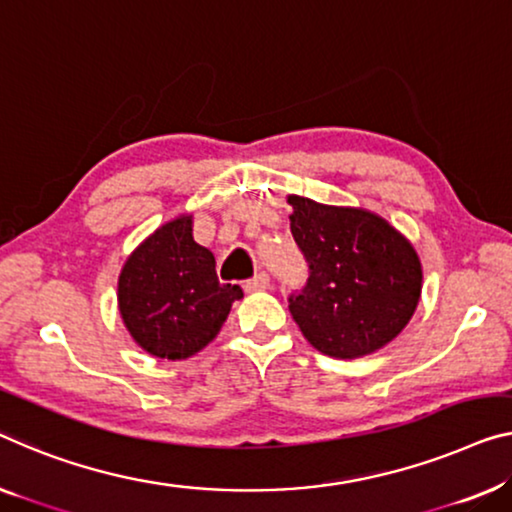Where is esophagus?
Returning <instances> with one entry per match:
<instances>
[{
	"instance_id": "34e87169",
	"label": "esophagus",
	"mask_w": 512,
	"mask_h": 512,
	"mask_svg": "<svg viewBox=\"0 0 512 512\" xmlns=\"http://www.w3.org/2000/svg\"><path fill=\"white\" fill-rule=\"evenodd\" d=\"M269 287H271L269 273H257L253 280H246V285H243L246 292H264V289H269Z\"/></svg>"
}]
</instances>
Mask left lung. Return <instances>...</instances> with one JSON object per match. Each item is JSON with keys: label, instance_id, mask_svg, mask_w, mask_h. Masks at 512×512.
Masks as SVG:
<instances>
[{"label": "left lung", "instance_id": "left-lung-1", "mask_svg": "<svg viewBox=\"0 0 512 512\" xmlns=\"http://www.w3.org/2000/svg\"><path fill=\"white\" fill-rule=\"evenodd\" d=\"M294 241L310 278L289 312L317 352L352 361L398 338L421 301L416 248L386 218L289 195Z\"/></svg>", "mask_w": 512, "mask_h": 512}]
</instances>
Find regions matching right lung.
I'll list each match as a JSON object with an SVG mask.
<instances>
[{"label": "right lung", "instance_id": "obj_1", "mask_svg": "<svg viewBox=\"0 0 512 512\" xmlns=\"http://www.w3.org/2000/svg\"><path fill=\"white\" fill-rule=\"evenodd\" d=\"M239 285H220L216 257L193 239V216L167 220L121 266L119 315L144 352L183 361L202 352L223 329Z\"/></svg>", "mask_w": 512, "mask_h": 512}]
</instances>
